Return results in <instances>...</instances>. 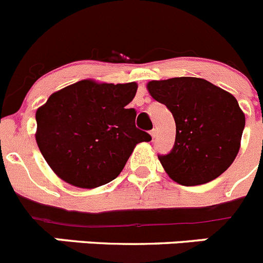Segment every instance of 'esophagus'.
I'll return each mask as SVG.
<instances>
[{"mask_svg": "<svg viewBox=\"0 0 263 263\" xmlns=\"http://www.w3.org/2000/svg\"><path fill=\"white\" fill-rule=\"evenodd\" d=\"M151 135H152V137H153V139H154V137L157 136V129H156V128L152 129V131H151Z\"/></svg>", "mask_w": 263, "mask_h": 263, "instance_id": "34e87169", "label": "esophagus"}]
</instances>
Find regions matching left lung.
<instances>
[{"label":"left lung","instance_id":"8db88e82","mask_svg":"<svg viewBox=\"0 0 263 263\" xmlns=\"http://www.w3.org/2000/svg\"><path fill=\"white\" fill-rule=\"evenodd\" d=\"M148 89L175 119L173 149L158 154L168 176L191 187L222 175L236 158L245 127L236 98L208 80L185 76L151 82Z\"/></svg>","mask_w":263,"mask_h":263}]
</instances>
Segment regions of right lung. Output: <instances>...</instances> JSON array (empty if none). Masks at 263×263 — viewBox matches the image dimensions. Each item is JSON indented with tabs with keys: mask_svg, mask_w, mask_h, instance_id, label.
I'll return each mask as SVG.
<instances>
[{
	"mask_svg": "<svg viewBox=\"0 0 263 263\" xmlns=\"http://www.w3.org/2000/svg\"><path fill=\"white\" fill-rule=\"evenodd\" d=\"M136 90V83L82 80L53 93L36 111V141L51 170L80 188L114 180L136 144L152 140L126 107Z\"/></svg>",
	"mask_w": 263,
	"mask_h": 263,
	"instance_id": "obj_1",
	"label": "right lung"
}]
</instances>
